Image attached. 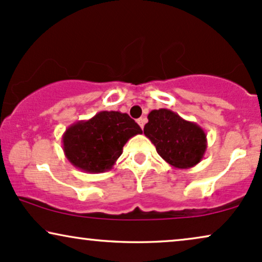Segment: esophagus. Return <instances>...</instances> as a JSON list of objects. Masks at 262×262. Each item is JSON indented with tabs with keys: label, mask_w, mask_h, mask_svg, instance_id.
<instances>
[{
	"label": "esophagus",
	"mask_w": 262,
	"mask_h": 262,
	"mask_svg": "<svg viewBox=\"0 0 262 262\" xmlns=\"http://www.w3.org/2000/svg\"><path fill=\"white\" fill-rule=\"evenodd\" d=\"M145 122H146V120H145L144 117H140V118H139V120H138V124L140 125V128H141V129L144 128V125H145Z\"/></svg>",
	"instance_id": "obj_1"
}]
</instances>
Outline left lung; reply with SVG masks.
<instances>
[{"label": "left lung", "mask_w": 262, "mask_h": 262, "mask_svg": "<svg viewBox=\"0 0 262 262\" xmlns=\"http://www.w3.org/2000/svg\"><path fill=\"white\" fill-rule=\"evenodd\" d=\"M147 118L144 134L171 167L188 169L203 160L207 135L197 123L184 120L168 108L152 110Z\"/></svg>", "instance_id": "obj_1"}]
</instances>
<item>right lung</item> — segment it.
<instances>
[{"instance_id": "obj_1", "label": "right lung", "mask_w": 262, "mask_h": 262, "mask_svg": "<svg viewBox=\"0 0 262 262\" xmlns=\"http://www.w3.org/2000/svg\"><path fill=\"white\" fill-rule=\"evenodd\" d=\"M137 122L120 111H100L71 124L62 134V150L70 163L85 173L110 170L129 139L141 134Z\"/></svg>"}]
</instances>
